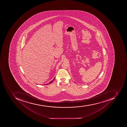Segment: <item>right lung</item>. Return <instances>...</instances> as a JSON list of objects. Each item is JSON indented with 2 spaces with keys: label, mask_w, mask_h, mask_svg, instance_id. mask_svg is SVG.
<instances>
[{
  "label": "right lung",
  "mask_w": 127,
  "mask_h": 127,
  "mask_svg": "<svg viewBox=\"0 0 127 127\" xmlns=\"http://www.w3.org/2000/svg\"><path fill=\"white\" fill-rule=\"evenodd\" d=\"M55 77H54V79H53V80H52V81H50V82H49V83H47V84H44V85H48V84H51V83H52V82H53V81H54V79H55Z\"/></svg>",
  "instance_id": "obj_1"
}]
</instances>
